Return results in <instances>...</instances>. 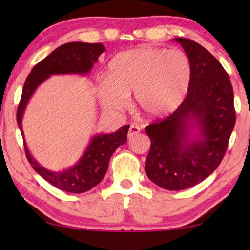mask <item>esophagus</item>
<instances>
[{"instance_id": "1", "label": "esophagus", "mask_w": 250, "mask_h": 250, "mask_svg": "<svg viewBox=\"0 0 250 250\" xmlns=\"http://www.w3.org/2000/svg\"><path fill=\"white\" fill-rule=\"evenodd\" d=\"M138 133H140L139 126H136V125L129 126V129H128V136H129V138H133V136L138 134Z\"/></svg>"}]
</instances>
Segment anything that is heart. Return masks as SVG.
Returning <instances> with one entry per match:
<instances>
[{"instance_id": "1", "label": "heart", "mask_w": 250, "mask_h": 250, "mask_svg": "<svg viewBox=\"0 0 250 250\" xmlns=\"http://www.w3.org/2000/svg\"><path fill=\"white\" fill-rule=\"evenodd\" d=\"M108 81L99 86L102 104L122 111L134 93L135 104L146 117L173 114L182 104L191 80V63L183 51L142 46L116 56L108 67Z\"/></svg>"}]
</instances>
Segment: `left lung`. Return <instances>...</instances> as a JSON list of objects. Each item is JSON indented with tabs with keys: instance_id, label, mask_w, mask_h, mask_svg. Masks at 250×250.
Masks as SVG:
<instances>
[{
	"instance_id": "left-lung-1",
	"label": "left lung",
	"mask_w": 250,
	"mask_h": 250,
	"mask_svg": "<svg viewBox=\"0 0 250 250\" xmlns=\"http://www.w3.org/2000/svg\"><path fill=\"white\" fill-rule=\"evenodd\" d=\"M175 41L191 63L188 94L172 115L146 127L151 140L146 173L170 191L196 186L217 168L235 124L233 88L220 61L192 40Z\"/></svg>"
}]
</instances>
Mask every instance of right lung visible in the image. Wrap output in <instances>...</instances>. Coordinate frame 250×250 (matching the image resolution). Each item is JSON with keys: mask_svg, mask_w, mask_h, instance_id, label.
<instances>
[{"mask_svg": "<svg viewBox=\"0 0 250 250\" xmlns=\"http://www.w3.org/2000/svg\"><path fill=\"white\" fill-rule=\"evenodd\" d=\"M102 52H104V46L101 43H66L33 68L23 84L21 99L17 109V123L22 136L21 121L23 111L37 86L51 75L87 74ZM128 128L129 125H125L114 133L93 136L83 157L78 160L76 165L62 172H52L41 166L29 153L23 138L25 153L33 168L53 187L66 192L83 193L98 186L104 179L112 153L118 146L127 141Z\"/></svg>", "mask_w": 250, "mask_h": 250, "instance_id": "1", "label": "right lung"}]
</instances>
